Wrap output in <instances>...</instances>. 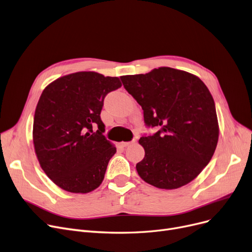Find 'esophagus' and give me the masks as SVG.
I'll list each match as a JSON object with an SVG mask.
<instances>
[{
  "instance_id": "34e87169",
  "label": "esophagus",
  "mask_w": 252,
  "mask_h": 252,
  "mask_svg": "<svg viewBox=\"0 0 252 252\" xmlns=\"http://www.w3.org/2000/svg\"><path fill=\"white\" fill-rule=\"evenodd\" d=\"M136 142V139L134 138V139H132L131 141H122L121 142V146L122 147H129V146H131V145H133V143H135Z\"/></svg>"
}]
</instances>
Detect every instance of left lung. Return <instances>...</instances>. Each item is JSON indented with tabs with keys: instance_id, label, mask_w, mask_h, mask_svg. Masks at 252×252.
<instances>
[{
	"instance_id": "left-lung-1",
	"label": "left lung",
	"mask_w": 252,
	"mask_h": 252,
	"mask_svg": "<svg viewBox=\"0 0 252 252\" xmlns=\"http://www.w3.org/2000/svg\"><path fill=\"white\" fill-rule=\"evenodd\" d=\"M121 80L141 105L146 125L160 128L138 141L145 149V158L136 164L138 175L159 189L188 185L218 146L219 121L208 88L197 76L167 66Z\"/></svg>"
}]
</instances>
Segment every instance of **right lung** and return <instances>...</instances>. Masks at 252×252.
Returning <instances> with one entry per match:
<instances>
[{"label": "right lung", "instance_id": "obj_1", "mask_svg": "<svg viewBox=\"0 0 252 252\" xmlns=\"http://www.w3.org/2000/svg\"><path fill=\"white\" fill-rule=\"evenodd\" d=\"M121 86L117 77L78 71L43 90L33 118V147L42 169L61 189L86 194L102 183L116 148L102 134L100 112L105 95Z\"/></svg>", "mask_w": 252, "mask_h": 252}]
</instances>
